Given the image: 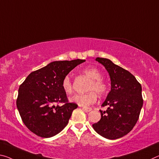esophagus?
Wrapping results in <instances>:
<instances>
[{
    "label": "esophagus",
    "instance_id": "34e87169",
    "mask_svg": "<svg viewBox=\"0 0 159 159\" xmlns=\"http://www.w3.org/2000/svg\"><path fill=\"white\" fill-rule=\"evenodd\" d=\"M83 110L85 111L86 112H89L90 111H91L92 110V108H89V107H83Z\"/></svg>",
    "mask_w": 159,
    "mask_h": 159
}]
</instances>
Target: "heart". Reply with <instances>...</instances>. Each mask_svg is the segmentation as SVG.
I'll return each mask as SVG.
<instances>
[{"mask_svg":"<svg viewBox=\"0 0 159 159\" xmlns=\"http://www.w3.org/2000/svg\"><path fill=\"white\" fill-rule=\"evenodd\" d=\"M83 73L91 79V82L88 87V90L90 91L85 94H76L69 98L70 101L75 102L80 106L87 107L94 103L97 100L96 92L98 95H102L106 93L107 90V84L103 80L101 77L102 74L99 70L93 66H90L83 70ZM61 87L66 94H71L73 92V85L70 78L66 75L64 78L61 83Z\"/></svg>","mask_w":159,"mask_h":159,"instance_id":"1","label":"heart"}]
</instances>
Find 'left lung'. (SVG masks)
<instances>
[{
    "label": "left lung",
    "mask_w": 159,
    "mask_h": 159,
    "mask_svg": "<svg viewBox=\"0 0 159 159\" xmlns=\"http://www.w3.org/2000/svg\"><path fill=\"white\" fill-rule=\"evenodd\" d=\"M95 61L105 66L110 75L111 90L100 110L101 119L93 125L98 134L108 139L124 137L133 129L143 105L142 85L130 72L110 59L98 57Z\"/></svg>",
    "instance_id": "1"
}]
</instances>
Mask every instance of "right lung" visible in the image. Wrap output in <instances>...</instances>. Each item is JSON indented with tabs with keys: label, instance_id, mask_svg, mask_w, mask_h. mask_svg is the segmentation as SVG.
<instances>
[{
	"label": "right lung",
	"instance_id": "1",
	"mask_svg": "<svg viewBox=\"0 0 159 159\" xmlns=\"http://www.w3.org/2000/svg\"><path fill=\"white\" fill-rule=\"evenodd\" d=\"M84 59L56 61L32 72L20 85L17 107L25 126L35 134L49 138L64 129L78 105L69 102L61 87L65 76ZM62 102V107L57 105Z\"/></svg>",
	"mask_w": 159,
	"mask_h": 159
}]
</instances>
